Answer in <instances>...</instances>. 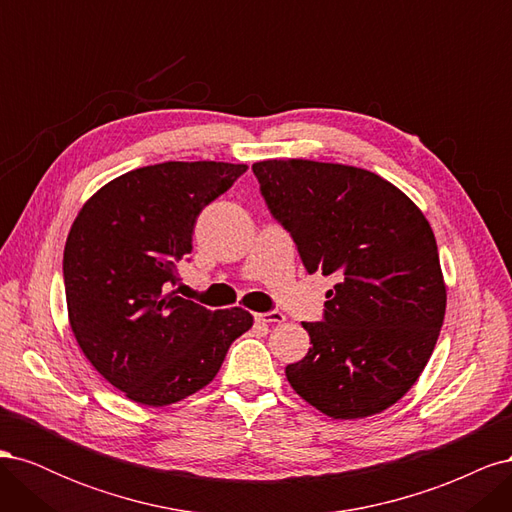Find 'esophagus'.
I'll return each mask as SVG.
<instances>
[{
	"label": "esophagus",
	"mask_w": 512,
	"mask_h": 512,
	"mask_svg": "<svg viewBox=\"0 0 512 512\" xmlns=\"http://www.w3.org/2000/svg\"><path fill=\"white\" fill-rule=\"evenodd\" d=\"M258 322H269V324H275V322H284L286 320V316L282 314V312H265V314H256L254 316Z\"/></svg>",
	"instance_id": "1"
}]
</instances>
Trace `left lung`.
<instances>
[{
  "label": "left lung",
  "instance_id": "1",
  "mask_svg": "<svg viewBox=\"0 0 512 512\" xmlns=\"http://www.w3.org/2000/svg\"><path fill=\"white\" fill-rule=\"evenodd\" d=\"M260 194L307 273L337 275L312 348L286 367L307 404L333 418L378 414L404 397L436 348L446 286L433 230L393 183L365 168L265 160Z\"/></svg>",
  "mask_w": 512,
  "mask_h": 512
}]
</instances>
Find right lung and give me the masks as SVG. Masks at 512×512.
Returning <instances> with one entry per match:
<instances>
[{
  "mask_svg": "<svg viewBox=\"0 0 512 512\" xmlns=\"http://www.w3.org/2000/svg\"><path fill=\"white\" fill-rule=\"evenodd\" d=\"M245 170L143 166L106 183L76 215L64 250L70 327L89 363L136 404L160 408L203 389L254 324L241 307L211 312L168 292L192 252L198 213Z\"/></svg>",
  "mask_w": 512,
  "mask_h": 512,
  "instance_id": "1",
  "label": "right lung"
}]
</instances>
